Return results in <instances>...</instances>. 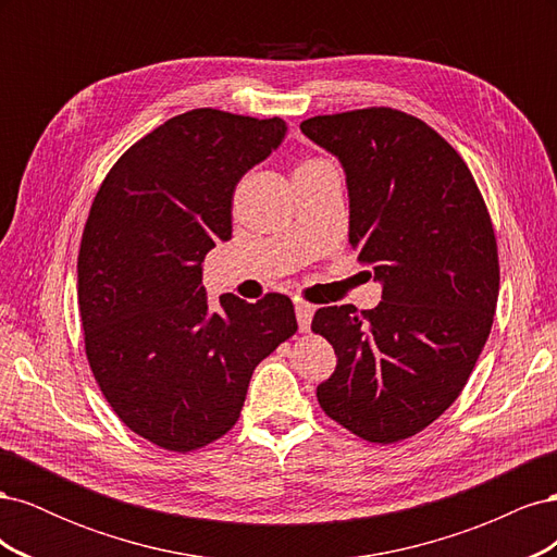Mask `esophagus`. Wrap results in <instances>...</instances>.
I'll return each mask as SVG.
<instances>
[{
  "label": "esophagus",
  "mask_w": 557,
  "mask_h": 557,
  "mask_svg": "<svg viewBox=\"0 0 557 557\" xmlns=\"http://www.w3.org/2000/svg\"><path fill=\"white\" fill-rule=\"evenodd\" d=\"M313 307L311 305H297L295 307V315H297V325L301 332H307L311 327V320H313Z\"/></svg>",
  "instance_id": "1"
}]
</instances>
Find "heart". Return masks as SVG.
<instances>
[{"mask_svg":"<svg viewBox=\"0 0 557 557\" xmlns=\"http://www.w3.org/2000/svg\"><path fill=\"white\" fill-rule=\"evenodd\" d=\"M309 162H313V160H305V162H301V164H309ZM301 164H299V166H301Z\"/></svg>","mask_w":557,"mask_h":557,"instance_id":"b5f03b06","label":"heart"}]
</instances>
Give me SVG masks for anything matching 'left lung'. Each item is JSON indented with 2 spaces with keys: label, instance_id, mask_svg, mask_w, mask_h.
I'll list each match as a JSON object with an SVG mask.
<instances>
[{
  "label": "left lung",
  "instance_id": "1",
  "mask_svg": "<svg viewBox=\"0 0 557 557\" xmlns=\"http://www.w3.org/2000/svg\"><path fill=\"white\" fill-rule=\"evenodd\" d=\"M339 158L348 242L383 285L376 309L323 307L311 330L336 352L318 401L372 444L425 430L458 399L493 327L497 242L479 185L420 117L372 107L299 125Z\"/></svg>",
  "mask_w": 557,
  "mask_h": 557
}]
</instances>
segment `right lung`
I'll return each instance as SVG.
<instances>
[{"label": "right lung", "instance_id": "right-lung-1", "mask_svg": "<svg viewBox=\"0 0 557 557\" xmlns=\"http://www.w3.org/2000/svg\"><path fill=\"white\" fill-rule=\"evenodd\" d=\"M281 117L193 109L129 146L99 185L78 250V311L99 391L150 444L188 453L239 420L248 383L297 332L293 301L201 285L232 237L239 178L285 137Z\"/></svg>", "mask_w": 557, "mask_h": 557}]
</instances>
